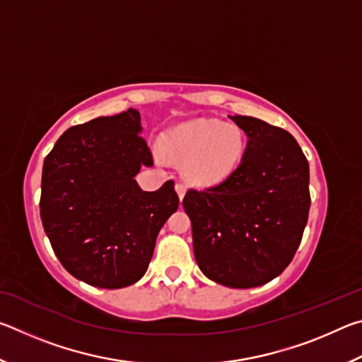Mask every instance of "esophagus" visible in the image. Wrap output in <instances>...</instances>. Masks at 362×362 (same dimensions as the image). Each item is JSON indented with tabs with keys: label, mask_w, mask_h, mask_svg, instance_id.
Listing matches in <instances>:
<instances>
[{
	"label": "esophagus",
	"mask_w": 362,
	"mask_h": 362,
	"mask_svg": "<svg viewBox=\"0 0 362 362\" xmlns=\"http://www.w3.org/2000/svg\"><path fill=\"white\" fill-rule=\"evenodd\" d=\"M175 192H177V194H179V198L182 201L183 196H185V193H187V187L183 185V183H175Z\"/></svg>",
	"instance_id": "1"
}]
</instances>
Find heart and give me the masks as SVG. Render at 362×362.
Here are the masks:
<instances>
[{"mask_svg":"<svg viewBox=\"0 0 362 362\" xmlns=\"http://www.w3.org/2000/svg\"><path fill=\"white\" fill-rule=\"evenodd\" d=\"M163 148L170 159L183 163V173L189 182L194 185H214L238 168L246 140L235 124L198 119L164 134Z\"/></svg>","mask_w":362,"mask_h":362,"instance_id":"heart-1","label":"heart"}]
</instances>
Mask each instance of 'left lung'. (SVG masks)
<instances>
[{"instance_id":"8db88e82","label":"left lung","mask_w":362,"mask_h":362,"mask_svg":"<svg viewBox=\"0 0 362 362\" xmlns=\"http://www.w3.org/2000/svg\"><path fill=\"white\" fill-rule=\"evenodd\" d=\"M247 136L243 159L216 187L189 188L194 259L216 283L249 289L279 276L302 241L310 212V168L297 140L281 127L230 116Z\"/></svg>"}]
</instances>
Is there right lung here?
Returning <instances> with one entry per match:
<instances>
[{"label":"right lung","instance_id":"1","mask_svg":"<svg viewBox=\"0 0 362 362\" xmlns=\"http://www.w3.org/2000/svg\"><path fill=\"white\" fill-rule=\"evenodd\" d=\"M129 108L66 129L42 164L40 214L51 246L76 279L121 289L144 276L156 236L179 207L174 182L144 192L136 182L153 166Z\"/></svg>","mask_w":362,"mask_h":362}]
</instances>
